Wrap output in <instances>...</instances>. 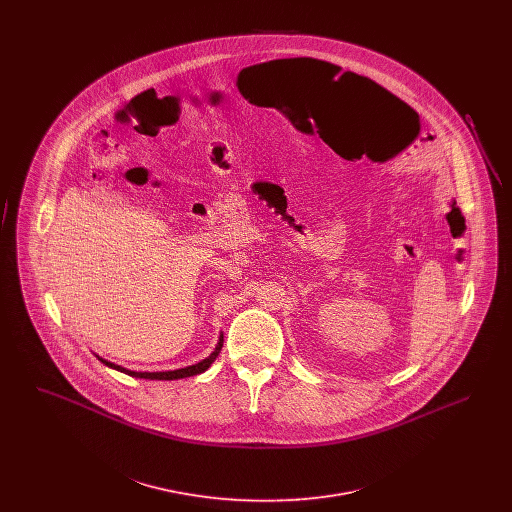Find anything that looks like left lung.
Instances as JSON below:
<instances>
[{"label": "left lung", "instance_id": "1", "mask_svg": "<svg viewBox=\"0 0 512 512\" xmlns=\"http://www.w3.org/2000/svg\"><path fill=\"white\" fill-rule=\"evenodd\" d=\"M366 80H368V78H366ZM368 82H372V80H368ZM372 84H376V82H372ZM376 86H378V84H376ZM380 88H382V86H380ZM388 94H390V92H388Z\"/></svg>", "mask_w": 512, "mask_h": 512}]
</instances>
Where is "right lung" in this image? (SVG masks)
I'll list each match as a JSON object with an SVG mask.
<instances>
[{"mask_svg": "<svg viewBox=\"0 0 512 512\" xmlns=\"http://www.w3.org/2000/svg\"><path fill=\"white\" fill-rule=\"evenodd\" d=\"M222 334H220L219 343H217V347H215V351L209 355V357H205L203 361H199V363H195L192 366H184V368H178V370H165V372H136V370H128V368H124L121 365H115V363H111V361H105V359H101L99 355V361L103 363V365L109 366V368H115V370H121L124 374H128V376H132V378H146V380H180V378H188V376H195V374H201V372H205L209 366L215 363V359L219 357L220 349H222Z\"/></svg>", "mask_w": 512, "mask_h": 512, "instance_id": "right-lung-1", "label": "right lung"}]
</instances>
